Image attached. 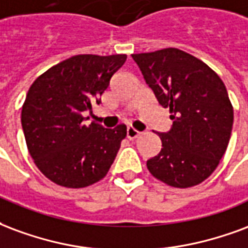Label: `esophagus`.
Segmentation results:
<instances>
[{
  "label": "esophagus",
  "mask_w": 248,
  "mask_h": 248,
  "mask_svg": "<svg viewBox=\"0 0 248 248\" xmlns=\"http://www.w3.org/2000/svg\"><path fill=\"white\" fill-rule=\"evenodd\" d=\"M140 136V132L135 129V128H132V126H128L126 128V137L129 139V140H133V139H136V137Z\"/></svg>",
  "instance_id": "1"
}]
</instances>
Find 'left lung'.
I'll use <instances>...</instances> for the list:
<instances>
[{"mask_svg":"<svg viewBox=\"0 0 248 248\" xmlns=\"http://www.w3.org/2000/svg\"><path fill=\"white\" fill-rule=\"evenodd\" d=\"M171 128L158 133L161 152L146 161L152 176L173 187L205 181L230 141L234 111L225 84L206 63L178 48L132 54Z\"/></svg>","mask_w":248,"mask_h":248,"instance_id":"8db88e82","label":"left lung"}]
</instances>
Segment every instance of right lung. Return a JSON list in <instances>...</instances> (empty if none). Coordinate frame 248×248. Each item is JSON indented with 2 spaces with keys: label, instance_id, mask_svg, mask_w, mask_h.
<instances>
[{
  "label": "right lung",
  "instance_id": "1",
  "mask_svg": "<svg viewBox=\"0 0 248 248\" xmlns=\"http://www.w3.org/2000/svg\"><path fill=\"white\" fill-rule=\"evenodd\" d=\"M126 55H75L35 79L23 103L21 123L30 156L48 180L64 187H86L106 177L126 136V126L112 129L84 124Z\"/></svg>",
  "mask_w": 248,
  "mask_h": 248
}]
</instances>
